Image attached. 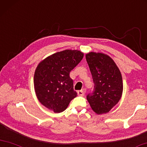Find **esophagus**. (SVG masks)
<instances>
[{
    "label": "esophagus",
    "instance_id": "obj_1",
    "mask_svg": "<svg viewBox=\"0 0 147 147\" xmlns=\"http://www.w3.org/2000/svg\"><path fill=\"white\" fill-rule=\"evenodd\" d=\"M77 94L79 96H83V95H84V92L83 90H79L77 92Z\"/></svg>",
    "mask_w": 147,
    "mask_h": 147
}]
</instances>
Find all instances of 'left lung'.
<instances>
[{
	"label": "left lung",
	"instance_id": "8db88e82",
	"mask_svg": "<svg viewBox=\"0 0 147 147\" xmlns=\"http://www.w3.org/2000/svg\"><path fill=\"white\" fill-rule=\"evenodd\" d=\"M86 59L94 83L92 93L86 97L88 103L97 115L109 113L122 97V74L108 55L91 52L86 53Z\"/></svg>",
	"mask_w": 147,
	"mask_h": 147
}]
</instances>
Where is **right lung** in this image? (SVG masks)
<instances>
[{
  "mask_svg": "<svg viewBox=\"0 0 147 147\" xmlns=\"http://www.w3.org/2000/svg\"><path fill=\"white\" fill-rule=\"evenodd\" d=\"M84 57L79 50H65L53 53L41 61L34 75V88L40 103L59 113L67 108L77 96L73 81L69 76Z\"/></svg>",
  "mask_w": 147,
  "mask_h": 147,
  "instance_id": "obj_1",
  "label": "right lung"
}]
</instances>
